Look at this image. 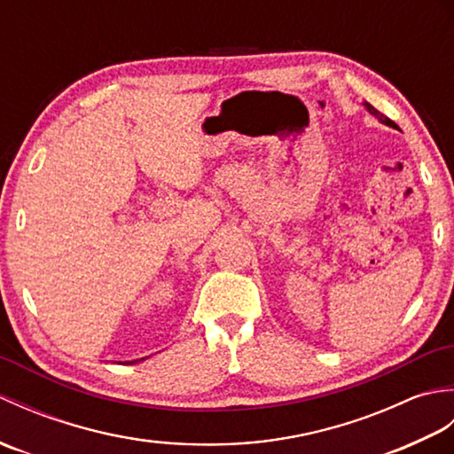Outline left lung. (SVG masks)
Returning a JSON list of instances; mask_svg holds the SVG:
<instances>
[{"mask_svg": "<svg viewBox=\"0 0 454 454\" xmlns=\"http://www.w3.org/2000/svg\"><path fill=\"white\" fill-rule=\"evenodd\" d=\"M364 107H366V111H369L371 114H374V117H376V119H379L380 122H384V124H388V127H392V129H398V127H396V122H394V121H390L388 117H384V114H382L380 111H376V109L372 107V105H371V103H364Z\"/></svg>", "mask_w": 454, "mask_h": 454, "instance_id": "obj_1", "label": "left lung"}]
</instances>
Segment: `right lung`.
<instances>
[{"instance_id": "obj_1", "label": "right lung", "mask_w": 454, "mask_h": 454, "mask_svg": "<svg viewBox=\"0 0 454 454\" xmlns=\"http://www.w3.org/2000/svg\"><path fill=\"white\" fill-rule=\"evenodd\" d=\"M146 359V356H142V359H137V361H127V364H134V363H138V361H144Z\"/></svg>"}]
</instances>
